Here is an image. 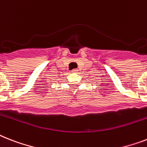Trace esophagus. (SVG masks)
<instances>
[{
	"mask_svg": "<svg viewBox=\"0 0 147 147\" xmlns=\"http://www.w3.org/2000/svg\"><path fill=\"white\" fill-rule=\"evenodd\" d=\"M71 71H72L73 73H78V69H73L71 70Z\"/></svg>",
	"mask_w": 147,
	"mask_h": 147,
	"instance_id": "1",
	"label": "esophagus"
}]
</instances>
